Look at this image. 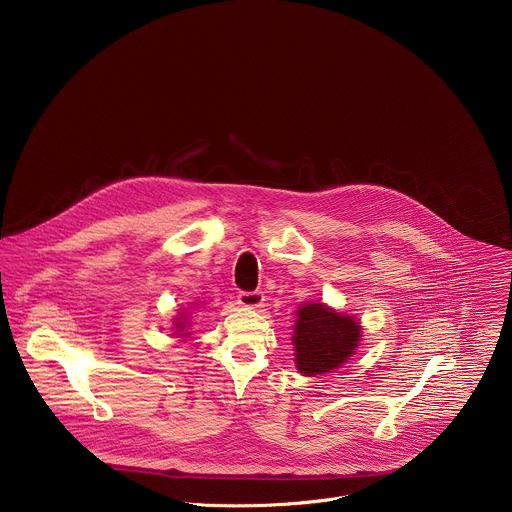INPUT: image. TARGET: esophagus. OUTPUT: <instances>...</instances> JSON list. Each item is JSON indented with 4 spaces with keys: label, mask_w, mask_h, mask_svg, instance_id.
Returning <instances> with one entry per match:
<instances>
[{
    "label": "esophagus",
    "mask_w": 512,
    "mask_h": 512,
    "mask_svg": "<svg viewBox=\"0 0 512 512\" xmlns=\"http://www.w3.org/2000/svg\"><path fill=\"white\" fill-rule=\"evenodd\" d=\"M238 305L248 307V309H258L264 305V293L240 292L238 293Z\"/></svg>",
    "instance_id": "34e87169"
}]
</instances>
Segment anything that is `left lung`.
<instances>
[{
	"instance_id": "obj_1",
	"label": "left lung",
	"mask_w": 512,
	"mask_h": 512,
	"mask_svg": "<svg viewBox=\"0 0 512 512\" xmlns=\"http://www.w3.org/2000/svg\"><path fill=\"white\" fill-rule=\"evenodd\" d=\"M361 325L353 315H341L323 303H305L297 309L293 329L295 366L313 376L349 363L361 341Z\"/></svg>"
}]
</instances>
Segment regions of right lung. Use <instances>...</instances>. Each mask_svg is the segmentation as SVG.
<instances>
[{
    "label": "right lung",
    "mask_w": 512,
    "mask_h": 512,
    "mask_svg": "<svg viewBox=\"0 0 512 512\" xmlns=\"http://www.w3.org/2000/svg\"><path fill=\"white\" fill-rule=\"evenodd\" d=\"M175 335L177 337H185V335H189L187 333V319L185 317H175Z\"/></svg>",
    "instance_id": "obj_1"
}]
</instances>
